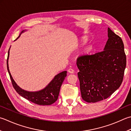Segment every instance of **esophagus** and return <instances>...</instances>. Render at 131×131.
I'll use <instances>...</instances> for the list:
<instances>
[{
    "label": "esophagus",
    "mask_w": 131,
    "mask_h": 131,
    "mask_svg": "<svg viewBox=\"0 0 131 131\" xmlns=\"http://www.w3.org/2000/svg\"><path fill=\"white\" fill-rule=\"evenodd\" d=\"M68 72L69 73H70V74H73L74 73V70H73V69H69V70H68Z\"/></svg>",
    "instance_id": "34e87169"
}]
</instances>
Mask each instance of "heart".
I'll list each match as a JSON object with an SVG mask.
<instances>
[{"mask_svg": "<svg viewBox=\"0 0 131 131\" xmlns=\"http://www.w3.org/2000/svg\"><path fill=\"white\" fill-rule=\"evenodd\" d=\"M85 38H82V39L81 40V44H82V45L83 44V43L84 42H85Z\"/></svg>", "mask_w": 131, "mask_h": 131, "instance_id": "heart-1", "label": "heart"}]
</instances>
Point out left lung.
Masks as SVG:
<instances>
[{
    "mask_svg": "<svg viewBox=\"0 0 131 131\" xmlns=\"http://www.w3.org/2000/svg\"><path fill=\"white\" fill-rule=\"evenodd\" d=\"M108 37L103 51L79 56L77 60L82 98L88 103L108 98L123 79L126 67L123 42L109 28Z\"/></svg>",
    "mask_w": 131,
    "mask_h": 131,
    "instance_id": "1",
    "label": "left lung"
}]
</instances>
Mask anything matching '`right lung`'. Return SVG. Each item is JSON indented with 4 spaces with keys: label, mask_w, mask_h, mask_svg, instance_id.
<instances>
[{
    "label": "right lung",
    "mask_w": 131,
    "mask_h": 131,
    "mask_svg": "<svg viewBox=\"0 0 131 131\" xmlns=\"http://www.w3.org/2000/svg\"><path fill=\"white\" fill-rule=\"evenodd\" d=\"M24 31L25 30H23L21 33L24 32ZM20 36L15 40H16L20 37ZM9 54V49L8 52V57L7 60V70L9 74L12 86L17 93L20 96H23V98L38 105L48 106V105L52 104L56 102V101L58 99L61 86L62 85L64 79L67 75V71H63L62 72L58 74L57 75L54 77L53 80L48 84V86L43 89L41 90L35 92L25 91L24 90H23L19 88V86L17 85V84L15 83V82L12 77L11 74L9 72L8 63V61Z\"/></svg>",
    "instance_id": "add662e5"
}]
</instances>
